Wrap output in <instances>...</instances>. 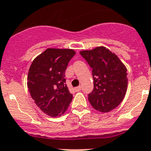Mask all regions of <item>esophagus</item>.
I'll list each match as a JSON object with an SVG mask.
<instances>
[{
  "label": "esophagus",
  "instance_id": "obj_1",
  "mask_svg": "<svg viewBox=\"0 0 151 151\" xmlns=\"http://www.w3.org/2000/svg\"><path fill=\"white\" fill-rule=\"evenodd\" d=\"M74 90H75V91H76V92H78V91H80V90H81V86H77V87H75V88H74Z\"/></svg>",
  "mask_w": 151,
  "mask_h": 151
}]
</instances>
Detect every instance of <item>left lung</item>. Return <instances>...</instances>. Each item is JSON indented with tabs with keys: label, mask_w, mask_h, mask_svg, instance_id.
<instances>
[{
	"label": "left lung",
	"mask_w": 151,
	"mask_h": 151,
	"mask_svg": "<svg viewBox=\"0 0 151 151\" xmlns=\"http://www.w3.org/2000/svg\"><path fill=\"white\" fill-rule=\"evenodd\" d=\"M80 54L92 68L93 90L88 95L89 102L101 112L112 111L122 102L126 93V67L104 46L81 51Z\"/></svg>",
	"instance_id": "obj_1"
}]
</instances>
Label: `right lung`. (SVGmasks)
I'll use <instances>...</instances> for the list:
<instances>
[{"mask_svg": "<svg viewBox=\"0 0 151 151\" xmlns=\"http://www.w3.org/2000/svg\"><path fill=\"white\" fill-rule=\"evenodd\" d=\"M75 53L68 48H47L31 64L27 77L29 91L36 106L49 116L63 115L73 99L65 74Z\"/></svg>", "mask_w": 151, "mask_h": 151, "instance_id": "1", "label": "right lung"}]
</instances>
